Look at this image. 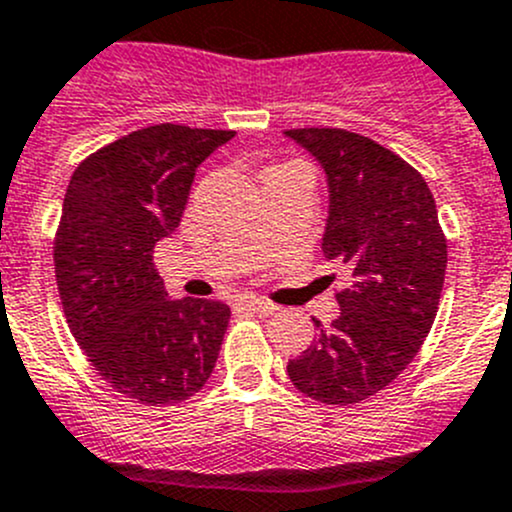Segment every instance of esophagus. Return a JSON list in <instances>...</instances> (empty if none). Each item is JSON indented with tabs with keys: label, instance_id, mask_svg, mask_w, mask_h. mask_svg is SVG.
Returning <instances> with one entry per match:
<instances>
[{
	"label": "esophagus",
	"instance_id": "34e87169",
	"mask_svg": "<svg viewBox=\"0 0 512 512\" xmlns=\"http://www.w3.org/2000/svg\"><path fill=\"white\" fill-rule=\"evenodd\" d=\"M239 306L246 308V311L261 313V316H271V313L276 311V306H273L271 301H266V298H258V296L239 298Z\"/></svg>",
	"mask_w": 512,
	"mask_h": 512
}]
</instances>
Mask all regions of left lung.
<instances>
[{
    "instance_id": "obj_1",
    "label": "left lung",
    "mask_w": 512,
    "mask_h": 512,
    "mask_svg": "<svg viewBox=\"0 0 512 512\" xmlns=\"http://www.w3.org/2000/svg\"><path fill=\"white\" fill-rule=\"evenodd\" d=\"M326 169L323 254L351 273L341 313L288 361V378L326 406H353L396 381L438 313L448 241L421 171L368 136L333 126L288 129Z\"/></svg>"
}]
</instances>
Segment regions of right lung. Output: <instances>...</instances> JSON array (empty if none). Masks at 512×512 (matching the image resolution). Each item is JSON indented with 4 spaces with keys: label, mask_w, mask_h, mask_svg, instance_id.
<instances>
[{
    "label": "right lung",
    "mask_w": 512,
    "mask_h": 512,
    "mask_svg": "<svg viewBox=\"0 0 512 512\" xmlns=\"http://www.w3.org/2000/svg\"><path fill=\"white\" fill-rule=\"evenodd\" d=\"M234 131L154 124L89 154L74 171L54 236L64 318L94 371L144 406L204 388L231 308L166 298L154 246L181 224L201 161Z\"/></svg>",
    "instance_id": "add662e5"
}]
</instances>
